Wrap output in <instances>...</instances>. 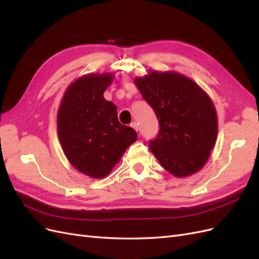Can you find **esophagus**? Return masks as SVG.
Returning <instances> with one entry per match:
<instances>
[{
    "label": "esophagus",
    "instance_id": "esophagus-1",
    "mask_svg": "<svg viewBox=\"0 0 259 259\" xmlns=\"http://www.w3.org/2000/svg\"><path fill=\"white\" fill-rule=\"evenodd\" d=\"M131 126H132L133 128H134L135 131H138V124H137L136 122H133V123L131 124Z\"/></svg>",
    "mask_w": 259,
    "mask_h": 259
}]
</instances>
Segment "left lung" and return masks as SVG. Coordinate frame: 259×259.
I'll list each match as a JSON object with an SVG mask.
<instances>
[{
	"label": "left lung",
	"mask_w": 259,
	"mask_h": 259,
	"mask_svg": "<svg viewBox=\"0 0 259 259\" xmlns=\"http://www.w3.org/2000/svg\"><path fill=\"white\" fill-rule=\"evenodd\" d=\"M135 84L159 120L149 148L176 177L198 171L206 163L217 137V115L198 84L174 72H151Z\"/></svg>",
	"instance_id": "8db88e82"
}]
</instances>
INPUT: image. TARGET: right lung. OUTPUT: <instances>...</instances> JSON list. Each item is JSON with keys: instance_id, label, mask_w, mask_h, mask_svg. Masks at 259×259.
I'll list each match as a JSON object with an SVG mask.
<instances>
[{"instance_id": "1", "label": "right lung", "mask_w": 259, "mask_h": 259, "mask_svg": "<svg viewBox=\"0 0 259 259\" xmlns=\"http://www.w3.org/2000/svg\"><path fill=\"white\" fill-rule=\"evenodd\" d=\"M112 74H90L69 86L57 116L58 136L70 163L81 173L103 178L136 142L134 128L117 120L116 107L104 98Z\"/></svg>"}]
</instances>
